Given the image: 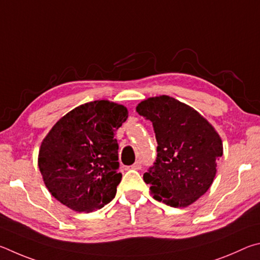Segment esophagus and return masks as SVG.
<instances>
[{
    "label": "esophagus",
    "instance_id": "1",
    "mask_svg": "<svg viewBox=\"0 0 260 260\" xmlns=\"http://www.w3.org/2000/svg\"><path fill=\"white\" fill-rule=\"evenodd\" d=\"M131 168L135 170H140L142 169V161H136L133 166H131Z\"/></svg>",
    "mask_w": 260,
    "mask_h": 260
}]
</instances>
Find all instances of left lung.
Listing matches in <instances>:
<instances>
[{"label":"left lung","mask_w":260,"mask_h":260,"mask_svg":"<svg viewBox=\"0 0 260 260\" xmlns=\"http://www.w3.org/2000/svg\"><path fill=\"white\" fill-rule=\"evenodd\" d=\"M136 109L153 123L157 142V157L144 181L157 201L188 207L215 178L222 155L219 135L199 112L169 95L148 98Z\"/></svg>","instance_id":"obj_1"}]
</instances>
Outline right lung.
Listing matches in <instances>:
<instances>
[{
    "label": "right lung",
    "mask_w": 260,
    "mask_h": 260,
    "mask_svg": "<svg viewBox=\"0 0 260 260\" xmlns=\"http://www.w3.org/2000/svg\"><path fill=\"white\" fill-rule=\"evenodd\" d=\"M127 118L123 105L94 100L63 115L41 144L39 168L52 197L77 212H92L115 198L116 130Z\"/></svg>",
    "instance_id": "obj_1"
}]
</instances>
